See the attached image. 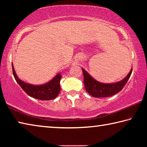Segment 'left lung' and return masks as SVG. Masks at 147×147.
Returning <instances> with one entry per match:
<instances>
[{
  "label": "left lung",
  "instance_id": "obj_1",
  "mask_svg": "<svg viewBox=\"0 0 147 147\" xmlns=\"http://www.w3.org/2000/svg\"><path fill=\"white\" fill-rule=\"evenodd\" d=\"M82 69L84 74V83L88 93L93 97H108L121 91L126 85L132 72V67L125 78L115 83H102L93 78L85 69Z\"/></svg>",
  "mask_w": 147,
  "mask_h": 147
}]
</instances>
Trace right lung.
<instances>
[{
	"label": "right lung",
	"instance_id": "obj_1",
	"mask_svg": "<svg viewBox=\"0 0 147 147\" xmlns=\"http://www.w3.org/2000/svg\"><path fill=\"white\" fill-rule=\"evenodd\" d=\"M12 70L15 79L21 88L30 96L41 100H50L56 98L60 92L59 81L61 78V74L59 73L54 78L45 84L41 85H34L23 82L19 78L14 69L13 63Z\"/></svg>",
	"mask_w": 147,
	"mask_h": 147
}]
</instances>
